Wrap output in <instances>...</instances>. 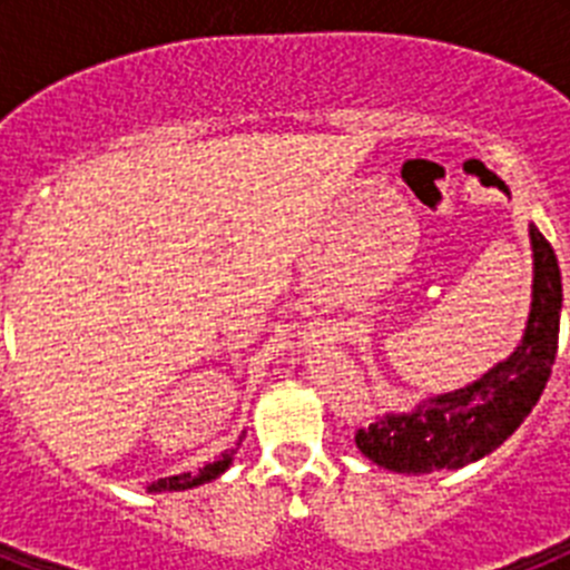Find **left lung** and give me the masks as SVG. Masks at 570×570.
<instances>
[{"mask_svg": "<svg viewBox=\"0 0 570 570\" xmlns=\"http://www.w3.org/2000/svg\"><path fill=\"white\" fill-rule=\"evenodd\" d=\"M531 245L533 302L522 345L473 385L360 428L354 442L367 460L396 473L462 468L491 454L531 414L551 376L562 308L560 262L533 225Z\"/></svg>", "mask_w": 570, "mask_h": 570, "instance_id": "obj_1", "label": "left lung"}]
</instances>
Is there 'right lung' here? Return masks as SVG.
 Segmentation results:
<instances>
[{
	"mask_svg": "<svg viewBox=\"0 0 570 570\" xmlns=\"http://www.w3.org/2000/svg\"><path fill=\"white\" fill-rule=\"evenodd\" d=\"M234 454H236V448H230V451L219 454V460H214V462H208V465H205V468H199V473H176V476H165V480L150 482L148 491L150 493L185 491V488H196V485H203V482L216 480V476H219V473H223L225 468L230 465Z\"/></svg>",
	"mask_w": 570,
	"mask_h": 570,
	"instance_id": "obj_1",
	"label": "right lung"
}]
</instances>
